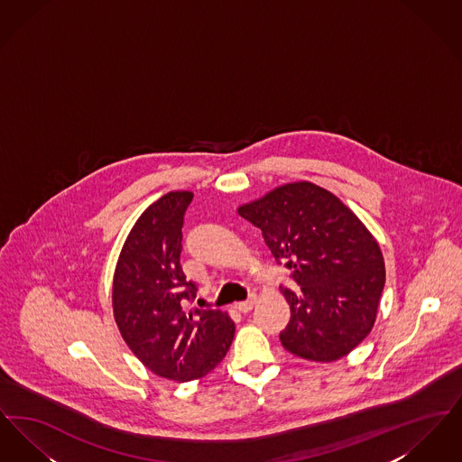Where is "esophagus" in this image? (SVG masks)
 Returning <instances> with one entry per match:
<instances>
[{
	"instance_id": "esophagus-1",
	"label": "esophagus",
	"mask_w": 462,
	"mask_h": 462,
	"mask_svg": "<svg viewBox=\"0 0 462 462\" xmlns=\"http://www.w3.org/2000/svg\"><path fill=\"white\" fill-rule=\"evenodd\" d=\"M256 294H251L249 296V300H245V301H241V303H237V310L241 311V313H247V311H251L253 310V307L256 305Z\"/></svg>"
}]
</instances>
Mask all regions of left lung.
<instances>
[{
	"label": "left lung",
	"mask_w": 462,
	"mask_h": 462,
	"mask_svg": "<svg viewBox=\"0 0 462 462\" xmlns=\"http://www.w3.org/2000/svg\"><path fill=\"white\" fill-rule=\"evenodd\" d=\"M237 213L262 230L273 258L301 287L282 291L291 308L281 332L287 352L334 362L356 348L373 330L386 281L369 228L341 199L307 180L279 185Z\"/></svg>",
	"instance_id": "8db88e82"
}]
</instances>
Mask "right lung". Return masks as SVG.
<instances>
[{
  "instance_id": "right-lung-1",
  "label": "right lung",
  "mask_w": 462,
  "mask_h": 462,
  "mask_svg": "<svg viewBox=\"0 0 462 462\" xmlns=\"http://www.w3.org/2000/svg\"><path fill=\"white\" fill-rule=\"evenodd\" d=\"M192 198L189 190L168 192L140 215L112 279V311L125 343L151 373L180 383L215 371L236 334L228 311L185 308L196 294L180 266Z\"/></svg>"
}]
</instances>
